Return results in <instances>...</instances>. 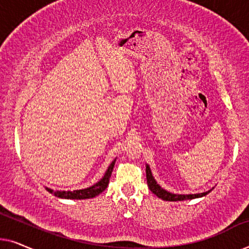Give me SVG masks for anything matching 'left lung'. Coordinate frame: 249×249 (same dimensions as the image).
Segmentation results:
<instances>
[{
    "instance_id": "1",
    "label": "left lung",
    "mask_w": 249,
    "mask_h": 249,
    "mask_svg": "<svg viewBox=\"0 0 249 249\" xmlns=\"http://www.w3.org/2000/svg\"><path fill=\"white\" fill-rule=\"evenodd\" d=\"M146 179H147V186L148 188L151 189V192L161 198L163 200H169V202H177V200H185V199H194V198H198V197L205 196L209 194L211 190L206 193H202V194H194V195H178V194H172L166 192L165 189H163L161 186L158 185L155 181V179L153 178L151 169H149V165H146Z\"/></svg>"
}]
</instances>
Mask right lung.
<instances>
[{
    "label": "right lung",
    "mask_w": 249,
    "mask_h": 249,
    "mask_svg": "<svg viewBox=\"0 0 249 249\" xmlns=\"http://www.w3.org/2000/svg\"><path fill=\"white\" fill-rule=\"evenodd\" d=\"M114 163H115V160L111 163L110 166L107 168V172H105L103 178H102L97 183H95L94 186L89 187V188L80 189V190H73V192H66V190H63V192H59V190H57V192H54V190L50 189V188H46V190H47V192H50L51 194H53L54 196L60 197V198H67V199L94 198L95 196L100 195L101 193H103L104 190L107 189V187L108 186V181H110L111 173H112V171H113Z\"/></svg>",
    "instance_id": "obj_1"
}]
</instances>
